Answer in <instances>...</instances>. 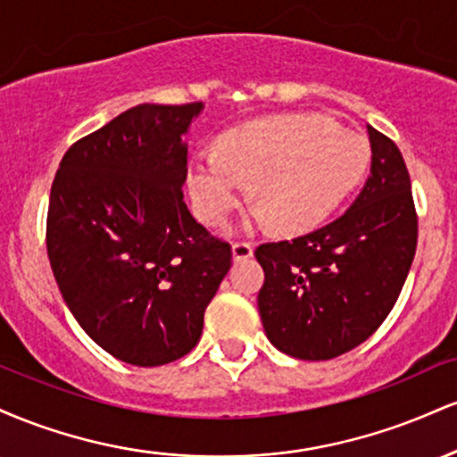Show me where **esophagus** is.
Wrapping results in <instances>:
<instances>
[{
    "label": "esophagus",
    "mask_w": 457,
    "mask_h": 457,
    "mask_svg": "<svg viewBox=\"0 0 457 457\" xmlns=\"http://www.w3.org/2000/svg\"><path fill=\"white\" fill-rule=\"evenodd\" d=\"M232 255L234 260H249L251 255H253V245L249 243V240H236L232 245Z\"/></svg>",
    "instance_id": "34e87169"
}]
</instances>
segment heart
I'll return each mask as SVG.
<instances>
[{
  "label": "heart",
  "instance_id": "obj_1",
  "mask_svg": "<svg viewBox=\"0 0 457 457\" xmlns=\"http://www.w3.org/2000/svg\"><path fill=\"white\" fill-rule=\"evenodd\" d=\"M367 165V141L327 115H277L228 130L221 152L199 150L188 187L199 217L223 225L245 202L246 180H253L262 221L301 234L318 228L354 191Z\"/></svg>",
  "mask_w": 457,
  "mask_h": 457
}]
</instances>
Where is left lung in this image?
<instances>
[{
	"instance_id": "left-lung-1",
	"label": "left lung",
	"mask_w": 457,
	"mask_h": 457,
	"mask_svg": "<svg viewBox=\"0 0 457 457\" xmlns=\"http://www.w3.org/2000/svg\"><path fill=\"white\" fill-rule=\"evenodd\" d=\"M370 130L371 174L342 217L305 236L264 243L258 295L266 337L301 361H328L378 330L417 251L419 217L395 141Z\"/></svg>"
}]
</instances>
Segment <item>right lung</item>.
<instances>
[{"instance_id":"obj_1","label":"right lung","mask_w":457,"mask_h":457,"mask_svg":"<svg viewBox=\"0 0 457 457\" xmlns=\"http://www.w3.org/2000/svg\"><path fill=\"white\" fill-rule=\"evenodd\" d=\"M202 103L137 104L66 150L46 253L68 309L115 359L167 365L195 348L232 246L185 204L182 135Z\"/></svg>"}]
</instances>
